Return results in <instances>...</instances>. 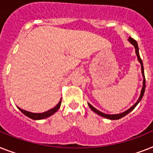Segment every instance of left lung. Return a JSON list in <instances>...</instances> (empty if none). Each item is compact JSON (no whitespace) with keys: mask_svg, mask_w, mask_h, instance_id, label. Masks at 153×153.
<instances>
[{"mask_svg":"<svg viewBox=\"0 0 153 153\" xmlns=\"http://www.w3.org/2000/svg\"><path fill=\"white\" fill-rule=\"evenodd\" d=\"M128 40H129V42L131 43V45H133L134 47V48H135V53L137 56V60H138V62H139L140 64H141L142 76H143V86H142V91H141V94H140V96H139V98H138V100L136 102L135 104L133 106H131L129 109H127V111H125V112H123V113H119V114H106V113H102L101 111L98 110L97 108H95L94 106H92L91 105L88 103V105H89V107H90L91 109L93 112H94V113H97L98 115H100L101 117L106 118V119L119 120V119H120V118H122V117H125L126 115H127L129 113H131V111L133 110L134 108L137 106V105L139 103L140 101L142 100V97H143V95H144V93H145V90H146V78H145V74H144L143 62H142V60L141 59V57H140V55H139V51H138V46H137V43L135 40H134V39L131 38V37H129Z\"/></svg>","mask_w":153,"mask_h":153,"instance_id":"obj_1","label":"left lung"}]
</instances>
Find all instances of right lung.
Segmentation results:
<instances>
[{"label":"right lung","instance_id":"add662e5","mask_svg":"<svg viewBox=\"0 0 153 153\" xmlns=\"http://www.w3.org/2000/svg\"><path fill=\"white\" fill-rule=\"evenodd\" d=\"M61 102H62V98L60 102L57 104V105H55L54 108H51L50 110H48L45 113H30L29 111H26V110H24V109H22V108H20L19 107H18L19 109L24 115H26V117H30L31 119L33 120H42V119H45L47 117H51V115H53L54 113H55L57 111L59 110V108H60V105H61Z\"/></svg>","mask_w":153,"mask_h":153}]
</instances>
